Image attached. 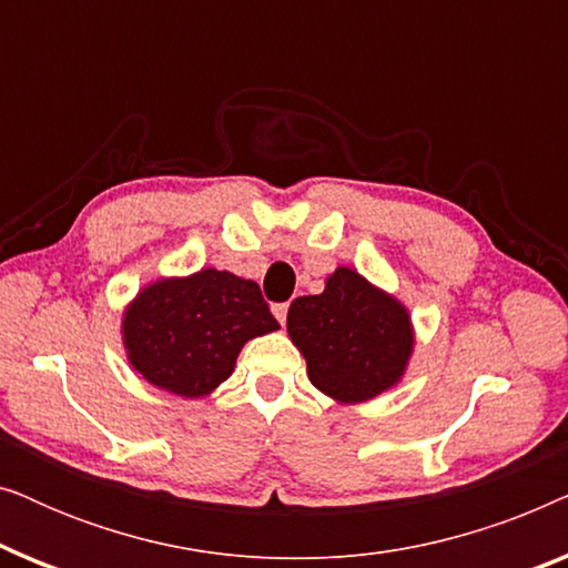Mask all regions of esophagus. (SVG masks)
I'll return each instance as SVG.
<instances>
[{"mask_svg": "<svg viewBox=\"0 0 568 568\" xmlns=\"http://www.w3.org/2000/svg\"><path fill=\"white\" fill-rule=\"evenodd\" d=\"M271 313H274V317L278 323H286V313H290V305L286 302H282V305H271Z\"/></svg>", "mask_w": 568, "mask_h": 568, "instance_id": "esophagus-1", "label": "esophagus"}]
</instances>
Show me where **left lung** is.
Instances as JSON below:
<instances>
[{
	"label": "left lung",
	"instance_id": "1",
	"mask_svg": "<svg viewBox=\"0 0 568 568\" xmlns=\"http://www.w3.org/2000/svg\"><path fill=\"white\" fill-rule=\"evenodd\" d=\"M286 331L305 356L310 383L338 403L390 390L414 352L408 310L346 266L325 278L321 294L292 302Z\"/></svg>",
	"mask_w": 568,
	"mask_h": 568
}]
</instances>
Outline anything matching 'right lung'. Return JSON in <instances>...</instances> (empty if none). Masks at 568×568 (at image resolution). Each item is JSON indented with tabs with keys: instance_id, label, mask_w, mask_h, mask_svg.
Returning a JSON list of instances; mask_svg holds the SVG:
<instances>
[{
	"instance_id": "obj_1",
	"label": "right lung",
	"mask_w": 568,
	"mask_h": 568,
	"mask_svg": "<svg viewBox=\"0 0 568 568\" xmlns=\"http://www.w3.org/2000/svg\"><path fill=\"white\" fill-rule=\"evenodd\" d=\"M276 328L258 284L201 268L146 284L123 313L121 333L131 367L146 383L201 398L232 375L247 341Z\"/></svg>"
}]
</instances>
